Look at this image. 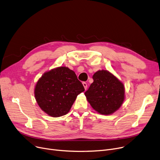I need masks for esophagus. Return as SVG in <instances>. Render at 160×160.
I'll use <instances>...</instances> for the list:
<instances>
[{
  "instance_id": "34e87169",
  "label": "esophagus",
  "mask_w": 160,
  "mask_h": 160,
  "mask_svg": "<svg viewBox=\"0 0 160 160\" xmlns=\"http://www.w3.org/2000/svg\"><path fill=\"white\" fill-rule=\"evenodd\" d=\"M82 84H83V87H84L85 89H87V88H88V85H87V83H86V82H83L82 83Z\"/></svg>"
}]
</instances>
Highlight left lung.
I'll return each instance as SVG.
<instances>
[{"mask_svg":"<svg viewBox=\"0 0 160 160\" xmlns=\"http://www.w3.org/2000/svg\"><path fill=\"white\" fill-rule=\"evenodd\" d=\"M93 79V82L85 92L88 102L100 114L110 115L114 113L124 101L123 83L105 70L96 72Z\"/></svg>","mask_w":160,"mask_h":160,"instance_id":"8db88e82","label":"left lung"}]
</instances>
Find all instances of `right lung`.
Listing matches in <instances>:
<instances>
[{"label":"right lung","mask_w":160,"mask_h":160,"mask_svg":"<svg viewBox=\"0 0 160 160\" xmlns=\"http://www.w3.org/2000/svg\"><path fill=\"white\" fill-rule=\"evenodd\" d=\"M84 91L75 72L66 67H60L42 76L34 93L41 110L50 116L58 117L69 112L78 95Z\"/></svg>","instance_id":"right-lung-1"}]
</instances>
